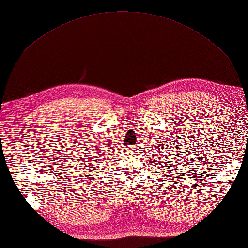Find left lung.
I'll use <instances>...</instances> for the list:
<instances>
[{"label":"left lung","instance_id":"obj_1","mask_svg":"<svg viewBox=\"0 0 248 248\" xmlns=\"http://www.w3.org/2000/svg\"><path fill=\"white\" fill-rule=\"evenodd\" d=\"M159 153H160V152H159ZM160 155H161V154H160ZM159 158H160V157H159Z\"/></svg>","mask_w":248,"mask_h":248}]
</instances>
